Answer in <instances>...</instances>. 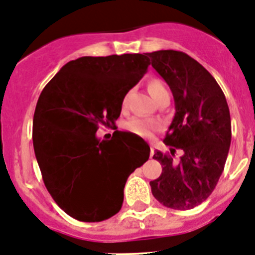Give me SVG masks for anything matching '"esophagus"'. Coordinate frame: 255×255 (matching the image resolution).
I'll return each mask as SVG.
<instances>
[{"label": "esophagus", "mask_w": 255, "mask_h": 255, "mask_svg": "<svg viewBox=\"0 0 255 255\" xmlns=\"http://www.w3.org/2000/svg\"><path fill=\"white\" fill-rule=\"evenodd\" d=\"M153 154H154V149H153V146L150 147V157H153Z\"/></svg>", "instance_id": "obj_1"}]
</instances>
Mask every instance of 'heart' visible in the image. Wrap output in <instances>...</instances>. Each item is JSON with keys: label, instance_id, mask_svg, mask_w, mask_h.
<instances>
[{"label": "heart", "instance_id": "b5f03b06", "mask_svg": "<svg viewBox=\"0 0 255 255\" xmlns=\"http://www.w3.org/2000/svg\"><path fill=\"white\" fill-rule=\"evenodd\" d=\"M149 93H150L151 97H157L158 95L160 93H163V92H167L166 91V88L163 85L160 84L159 81H150L149 83ZM124 104H126V100H124ZM126 129L132 133L137 134L140 137H150L151 134L154 132L157 131L158 128L160 127L159 122L154 121V119H150V118H142V117H134L132 119L126 123Z\"/></svg>", "mask_w": 255, "mask_h": 255}]
</instances>
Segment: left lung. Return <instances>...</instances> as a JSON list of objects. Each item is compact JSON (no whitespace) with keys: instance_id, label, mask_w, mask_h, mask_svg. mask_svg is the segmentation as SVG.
I'll use <instances>...</instances> for the list:
<instances>
[{"instance_id":"obj_1","label":"left lung","mask_w":255,"mask_h":255,"mask_svg":"<svg viewBox=\"0 0 255 255\" xmlns=\"http://www.w3.org/2000/svg\"><path fill=\"white\" fill-rule=\"evenodd\" d=\"M170 87L175 117L163 142L170 153L155 150L162 174L150 181L151 193L175 210H189L213 193L231 145V117L222 88L196 59L183 51L146 53ZM176 148L182 155L174 158Z\"/></svg>"}]
</instances>
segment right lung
<instances>
[{"mask_svg":"<svg viewBox=\"0 0 255 255\" xmlns=\"http://www.w3.org/2000/svg\"><path fill=\"white\" fill-rule=\"evenodd\" d=\"M150 65L146 54L81 57L42 89L33 115V149L45 187L62 210L80 222H102L121 210L128 176L150 147L131 132L100 140L114 126L129 89Z\"/></svg>","mask_w":255,"mask_h":255,"instance_id":"1","label":"right lung"}]
</instances>
